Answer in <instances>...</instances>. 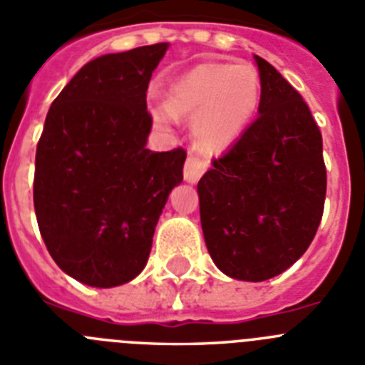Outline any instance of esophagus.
I'll list each match as a JSON object with an SVG mask.
<instances>
[{
    "instance_id": "1",
    "label": "esophagus",
    "mask_w": 365,
    "mask_h": 365,
    "mask_svg": "<svg viewBox=\"0 0 365 365\" xmlns=\"http://www.w3.org/2000/svg\"><path fill=\"white\" fill-rule=\"evenodd\" d=\"M207 161L206 159L198 158V155H189L185 161V168H183V178L191 183H197L200 176L206 173Z\"/></svg>"
}]
</instances>
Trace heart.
Segmentation results:
<instances>
[{"label":"heart","mask_w":365,"mask_h":365,"mask_svg":"<svg viewBox=\"0 0 365 365\" xmlns=\"http://www.w3.org/2000/svg\"><path fill=\"white\" fill-rule=\"evenodd\" d=\"M262 100V81L252 64L207 63L192 68L167 88V106L152 107L154 120L170 125L176 116H195L198 148L219 152L252 122Z\"/></svg>","instance_id":"1"}]
</instances>
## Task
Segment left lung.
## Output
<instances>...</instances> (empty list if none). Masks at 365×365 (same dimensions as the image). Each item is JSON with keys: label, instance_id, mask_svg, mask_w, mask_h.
I'll return each instance as SVG.
<instances>
[{"label": "left lung", "instance_id": "left-lung-1", "mask_svg": "<svg viewBox=\"0 0 365 365\" xmlns=\"http://www.w3.org/2000/svg\"><path fill=\"white\" fill-rule=\"evenodd\" d=\"M259 116L198 182L211 259L237 280L262 282L292 267L323 217V137L308 103L274 66L254 55Z\"/></svg>", "mask_w": 365, "mask_h": 365}]
</instances>
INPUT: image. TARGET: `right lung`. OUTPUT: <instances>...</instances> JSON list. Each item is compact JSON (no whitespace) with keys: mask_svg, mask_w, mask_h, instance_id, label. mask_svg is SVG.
<instances>
[{"mask_svg":"<svg viewBox=\"0 0 365 365\" xmlns=\"http://www.w3.org/2000/svg\"><path fill=\"white\" fill-rule=\"evenodd\" d=\"M168 44L102 55L53 100L36 145L33 202L53 262L76 280L115 287L148 262L187 152H152L150 78Z\"/></svg>","mask_w":365,"mask_h":365,"instance_id":"add662e5","label":"right lung"}]
</instances>
